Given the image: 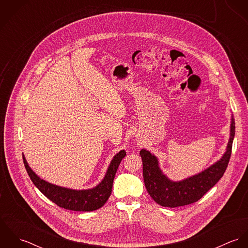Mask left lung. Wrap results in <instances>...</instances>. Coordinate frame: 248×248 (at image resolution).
<instances>
[{
  "mask_svg": "<svg viewBox=\"0 0 248 248\" xmlns=\"http://www.w3.org/2000/svg\"><path fill=\"white\" fill-rule=\"evenodd\" d=\"M235 137V119L231 116L230 138L221 158L201 173L174 181L163 174L157 157L146 149L140 151L145 187L152 199L164 207H178L202 199L223 176L232 151Z\"/></svg>",
  "mask_w": 248,
  "mask_h": 248,
  "instance_id": "8db88e82",
  "label": "left lung"
}]
</instances>
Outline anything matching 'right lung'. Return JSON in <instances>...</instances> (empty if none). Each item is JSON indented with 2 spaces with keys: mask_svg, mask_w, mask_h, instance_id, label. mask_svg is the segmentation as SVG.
I'll list each match as a JSON object with an SVG mask.
<instances>
[{
  "mask_svg": "<svg viewBox=\"0 0 248 248\" xmlns=\"http://www.w3.org/2000/svg\"><path fill=\"white\" fill-rule=\"evenodd\" d=\"M125 150H121L119 153H117L111 159L105 177L101 180V182H99L93 188L84 190H74L47 182L36 175L35 172L27 162L24 155L23 159L31 181L48 200L53 202L59 207L68 210L89 212L99 209L106 203L111 193L112 182L115 173L122 158L125 157Z\"/></svg>",
  "mask_w": 248,
  "mask_h": 248,
  "instance_id": "obj_1",
  "label": "right lung"
}]
</instances>
